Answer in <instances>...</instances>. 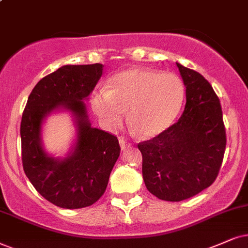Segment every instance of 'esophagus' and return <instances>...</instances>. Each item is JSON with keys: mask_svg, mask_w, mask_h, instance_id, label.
I'll use <instances>...</instances> for the list:
<instances>
[{"mask_svg": "<svg viewBox=\"0 0 248 248\" xmlns=\"http://www.w3.org/2000/svg\"><path fill=\"white\" fill-rule=\"evenodd\" d=\"M119 143H120V146H121L122 150H124V149H127V147L131 146V144L128 143L127 140H124V139H119Z\"/></svg>", "mask_w": 248, "mask_h": 248, "instance_id": "esophagus-1", "label": "esophagus"}]
</instances>
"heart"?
Listing matches in <instances>:
<instances>
[{
  "mask_svg": "<svg viewBox=\"0 0 248 248\" xmlns=\"http://www.w3.org/2000/svg\"><path fill=\"white\" fill-rule=\"evenodd\" d=\"M186 96L173 73L130 68L115 75L108 90L93 93L92 106L108 129H118L129 112V124L143 139L165 133L180 114Z\"/></svg>",
  "mask_w": 248,
  "mask_h": 248,
  "instance_id": "b5f03b06",
  "label": "heart"
}]
</instances>
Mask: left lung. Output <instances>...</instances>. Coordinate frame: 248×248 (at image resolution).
<instances>
[{"label":"left lung","mask_w":248,"mask_h":248,"mask_svg":"<svg viewBox=\"0 0 248 248\" xmlns=\"http://www.w3.org/2000/svg\"><path fill=\"white\" fill-rule=\"evenodd\" d=\"M186 86V104L176 124L140 143L146 189L166 202H181L212 186L225 151L220 99L198 72L176 62Z\"/></svg>","instance_id":"8db88e82"}]
</instances>
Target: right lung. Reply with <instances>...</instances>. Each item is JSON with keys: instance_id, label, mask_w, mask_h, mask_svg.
<instances>
[{"instance_id": "1", "label": "right lung", "mask_w": 248, "mask_h": 248, "mask_svg": "<svg viewBox=\"0 0 248 248\" xmlns=\"http://www.w3.org/2000/svg\"><path fill=\"white\" fill-rule=\"evenodd\" d=\"M102 64L65 65L41 79L31 93L20 124L21 159L28 180L43 198L62 208L93 205L104 194L120 145L114 135L92 127L84 101L103 74ZM67 110L76 140L64 158H55L42 144L48 115Z\"/></svg>"}]
</instances>
